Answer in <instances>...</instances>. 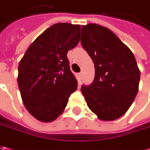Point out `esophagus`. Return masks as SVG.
<instances>
[{
	"label": "esophagus",
	"instance_id": "esophagus-1",
	"mask_svg": "<svg viewBox=\"0 0 150 150\" xmlns=\"http://www.w3.org/2000/svg\"><path fill=\"white\" fill-rule=\"evenodd\" d=\"M83 72H80V73H79V77L81 78H83Z\"/></svg>",
	"mask_w": 150,
	"mask_h": 150
}]
</instances>
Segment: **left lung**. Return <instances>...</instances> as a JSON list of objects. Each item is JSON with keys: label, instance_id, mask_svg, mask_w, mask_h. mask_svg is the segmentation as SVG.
<instances>
[{"label": "left lung", "instance_id": "obj_1", "mask_svg": "<svg viewBox=\"0 0 150 150\" xmlns=\"http://www.w3.org/2000/svg\"><path fill=\"white\" fill-rule=\"evenodd\" d=\"M81 43L94 63L95 77L81 91L90 110L103 121L120 118L139 91L140 71L131 50L104 26H82Z\"/></svg>", "mask_w": 150, "mask_h": 150}]
</instances>
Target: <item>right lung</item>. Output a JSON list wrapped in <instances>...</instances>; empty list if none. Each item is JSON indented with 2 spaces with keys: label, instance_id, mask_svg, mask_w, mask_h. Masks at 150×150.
<instances>
[{
  "label": "right lung",
  "instance_id": "obj_1",
  "mask_svg": "<svg viewBox=\"0 0 150 150\" xmlns=\"http://www.w3.org/2000/svg\"><path fill=\"white\" fill-rule=\"evenodd\" d=\"M80 25L57 23L27 48L18 66L17 83L27 111L38 120L52 122L78 88L67 53L79 42Z\"/></svg>",
  "mask_w": 150,
  "mask_h": 150
}]
</instances>
